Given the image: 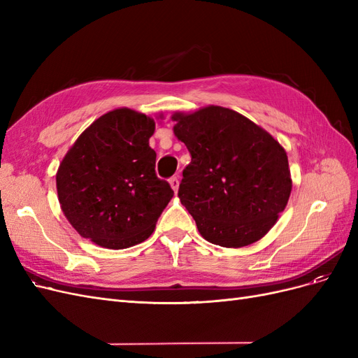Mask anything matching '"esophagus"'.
Returning a JSON list of instances; mask_svg holds the SVG:
<instances>
[{
	"label": "esophagus",
	"instance_id": "obj_1",
	"mask_svg": "<svg viewBox=\"0 0 358 358\" xmlns=\"http://www.w3.org/2000/svg\"><path fill=\"white\" fill-rule=\"evenodd\" d=\"M170 185H171L173 191L178 192V189H179V178H178V176H173V178L170 179Z\"/></svg>",
	"mask_w": 358,
	"mask_h": 358
}]
</instances>
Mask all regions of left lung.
<instances>
[{
  "mask_svg": "<svg viewBox=\"0 0 358 358\" xmlns=\"http://www.w3.org/2000/svg\"><path fill=\"white\" fill-rule=\"evenodd\" d=\"M171 119L173 131L191 154L178 196L200 234L224 248L262 239L291 194L284 148L266 129L221 106Z\"/></svg>",
  "mask_w": 358,
  "mask_h": 358,
  "instance_id": "obj_1",
  "label": "left lung"
}]
</instances>
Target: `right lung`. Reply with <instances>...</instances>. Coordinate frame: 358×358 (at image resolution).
Returning <instances> with one entry per match:
<instances>
[{"instance_id":"obj_1","label":"right lung","mask_w":358,"mask_h":358,"mask_svg":"<svg viewBox=\"0 0 358 358\" xmlns=\"http://www.w3.org/2000/svg\"><path fill=\"white\" fill-rule=\"evenodd\" d=\"M154 119L116 109L92 122L64 157L57 173L61 209L85 239L125 249L152 234L173 197L155 173L149 138Z\"/></svg>"}]
</instances>
